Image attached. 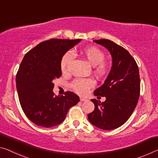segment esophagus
<instances>
[{
    "mask_svg": "<svg viewBox=\"0 0 158 158\" xmlns=\"http://www.w3.org/2000/svg\"><path fill=\"white\" fill-rule=\"evenodd\" d=\"M80 101H81V102H85V101H87L88 100L84 98H82V97H80Z\"/></svg>",
    "mask_w": 158,
    "mask_h": 158,
    "instance_id": "esophagus-1",
    "label": "esophagus"
}]
</instances>
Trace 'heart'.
Segmentation results:
<instances>
[{
    "label": "heart",
    "instance_id": "b5f03b06",
    "mask_svg": "<svg viewBox=\"0 0 158 158\" xmlns=\"http://www.w3.org/2000/svg\"><path fill=\"white\" fill-rule=\"evenodd\" d=\"M81 54L91 66L95 67V70L97 74L102 76L106 73L107 65L104 62L106 55L101 49L96 47L86 48L82 50ZM73 58V52L67 51L64 53L60 61V68L62 71H67V67L71 63ZM94 86V81L91 79H76L72 84V89L79 94H86L88 92V90Z\"/></svg>",
    "mask_w": 158,
    "mask_h": 158
}]
</instances>
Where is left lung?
Segmentation results:
<instances>
[{"label": "left lung", "mask_w": 158, "mask_h": 158, "mask_svg": "<svg viewBox=\"0 0 158 158\" xmlns=\"http://www.w3.org/2000/svg\"><path fill=\"white\" fill-rule=\"evenodd\" d=\"M108 50L112 56V67L101 86L94 91L95 96L106 100L92 99L95 109L88 114L91 123L98 128L112 130L123 125L133 113L140 94L139 67L129 52L107 39L94 40Z\"/></svg>", "instance_id": "8db88e82"}]
</instances>
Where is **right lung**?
<instances>
[{"instance_id":"obj_1","label":"right lung","mask_w":158,"mask_h":158,"mask_svg":"<svg viewBox=\"0 0 158 158\" xmlns=\"http://www.w3.org/2000/svg\"><path fill=\"white\" fill-rule=\"evenodd\" d=\"M81 41L50 39L24 56L16 76V87L24 114L35 124L46 128L60 124L70 107L79 102L74 93L55 96L52 90L55 79L62 75V56Z\"/></svg>"}]
</instances>
